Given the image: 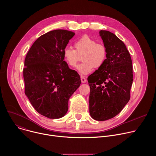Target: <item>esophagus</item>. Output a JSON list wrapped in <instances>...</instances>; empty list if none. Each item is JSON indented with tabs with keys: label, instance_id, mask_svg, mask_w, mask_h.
<instances>
[{
	"label": "esophagus",
	"instance_id": "obj_1",
	"mask_svg": "<svg viewBox=\"0 0 156 156\" xmlns=\"http://www.w3.org/2000/svg\"><path fill=\"white\" fill-rule=\"evenodd\" d=\"M81 82L82 83H86V79L84 77V76H81Z\"/></svg>",
	"mask_w": 156,
	"mask_h": 156
}]
</instances>
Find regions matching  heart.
<instances>
[{"mask_svg": "<svg viewBox=\"0 0 156 156\" xmlns=\"http://www.w3.org/2000/svg\"><path fill=\"white\" fill-rule=\"evenodd\" d=\"M75 49L66 47L63 50V56L67 65L75 67L82 60L83 62L78 67L81 75L90 73L94 68L99 69L104 64L107 59V48L105 45L88 35H84L74 43Z\"/></svg>", "mask_w": 156, "mask_h": 156, "instance_id": "obj_1", "label": "heart"}]
</instances>
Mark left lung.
<instances>
[{
  "label": "left lung",
  "mask_w": 156,
  "mask_h": 156,
  "mask_svg": "<svg viewBox=\"0 0 156 156\" xmlns=\"http://www.w3.org/2000/svg\"><path fill=\"white\" fill-rule=\"evenodd\" d=\"M99 33L107 48V59L87 80L90 116L102 121L118 115L129 101L133 69L124 42L109 31L101 30Z\"/></svg>",
  "instance_id": "1"
}]
</instances>
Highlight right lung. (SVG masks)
Returning <instances> with one entry per match:
<instances>
[{"label": "right lung", "mask_w": 156, "mask_h": 156, "mask_svg": "<svg viewBox=\"0 0 156 156\" xmlns=\"http://www.w3.org/2000/svg\"><path fill=\"white\" fill-rule=\"evenodd\" d=\"M75 34L63 29L48 32L35 41L25 58V94L35 110L49 119L67 113L69 99L81 84L80 75L69 67L63 56Z\"/></svg>", "instance_id": "obj_1"}]
</instances>
